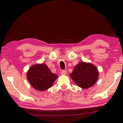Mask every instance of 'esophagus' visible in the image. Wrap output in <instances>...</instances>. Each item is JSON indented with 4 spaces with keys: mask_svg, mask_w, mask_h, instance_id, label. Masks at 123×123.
<instances>
[{
    "mask_svg": "<svg viewBox=\"0 0 123 123\" xmlns=\"http://www.w3.org/2000/svg\"><path fill=\"white\" fill-rule=\"evenodd\" d=\"M67 73V72L66 70H62L61 71V74L62 75H66Z\"/></svg>",
    "mask_w": 123,
    "mask_h": 123,
    "instance_id": "1",
    "label": "esophagus"
}]
</instances>
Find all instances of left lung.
<instances>
[{
	"mask_svg": "<svg viewBox=\"0 0 123 123\" xmlns=\"http://www.w3.org/2000/svg\"><path fill=\"white\" fill-rule=\"evenodd\" d=\"M70 76L79 87L88 88L96 82L99 73L96 67L92 64L81 62L75 67Z\"/></svg>",
	"mask_w": 123,
	"mask_h": 123,
	"instance_id": "left-lung-1",
	"label": "left lung"
}]
</instances>
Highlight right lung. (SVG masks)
<instances>
[{"label": "right lung", "mask_w": 123, "mask_h": 123, "mask_svg": "<svg viewBox=\"0 0 123 123\" xmlns=\"http://www.w3.org/2000/svg\"><path fill=\"white\" fill-rule=\"evenodd\" d=\"M27 77L35 89L44 91L50 88L58 76L51 73L45 64H38L32 66L29 69Z\"/></svg>", "instance_id": "right-lung-1"}]
</instances>
